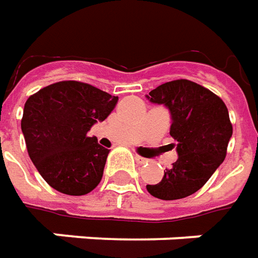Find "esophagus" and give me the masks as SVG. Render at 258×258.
<instances>
[{"mask_svg": "<svg viewBox=\"0 0 258 258\" xmlns=\"http://www.w3.org/2000/svg\"><path fill=\"white\" fill-rule=\"evenodd\" d=\"M135 158H136V161H138L139 164H146V162H149V160H147V158L140 157V155H138V154H136V157H135Z\"/></svg>", "mask_w": 258, "mask_h": 258, "instance_id": "1", "label": "esophagus"}]
</instances>
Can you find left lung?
<instances>
[{
    "mask_svg": "<svg viewBox=\"0 0 258 258\" xmlns=\"http://www.w3.org/2000/svg\"><path fill=\"white\" fill-rule=\"evenodd\" d=\"M149 94L151 103L164 104L171 111L169 135L179 155L164 171L161 182L147 184V190L161 200L190 196L225 160L232 136L228 108L213 91L187 79L167 82Z\"/></svg>",
    "mask_w": 258,
    "mask_h": 258,
    "instance_id": "obj_1",
    "label": "left lung"
}]
</instances>
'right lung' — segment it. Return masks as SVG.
Returning a JSON list of instances; mask_svg holds the SVG:
<instances>
[{
	"instance_id": "add662e5",
	"label": "right lung",
	"mask_w": 258,
	"mask_h": 258,
	"mask_svg": "<svg viewBox=\"0 0 258 258\" xmlns=\"http://www.w3.org/2000/svg\"><path fill=\"white\" fill-rule=\"evenodd\" d=\"M116 103L118 97L76 80L56 82L27 98L22 132L30 160L51 187L69 196L96 189L109 150L87 132Z\"/></svg>"
}]
</instances>
